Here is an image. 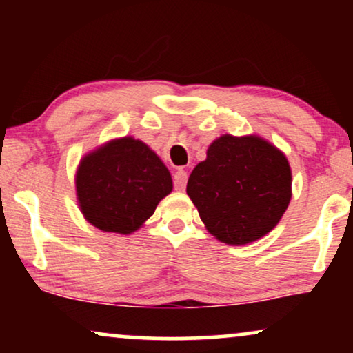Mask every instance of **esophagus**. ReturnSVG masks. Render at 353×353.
Listing matches in <instances>:
<instances>
[{
  "mask_svg": "<svg viewBox=\"0 0 353 353\" xmlns=\"http://www.w3.org/2000/svg\"><path fill=\"white\" fill-rule=\"evenodd\" d=\"M186 183H188V173L183 170V168H178L175 175H173V185H175V190L183 191L186 188Z\"/></svg>",
  "mask_w": 353,
  "mask_h": 353,
  "instance_id": "obj_1",
  "label": "esophagus"
}]
</instances>
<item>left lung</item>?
<instances>
[{
	"label": "left lung",
	"mask_w": 353,
	"mask_h": 353,
	"mask_svg": "<svg viewBox=\"0 0 353 353\" xmlns=\"http://www.w3.org/2000/svg\"><path fill=\"white\" fill-rule=\"evenodd\" d=\"M291 186V165L281 149L259 134H221L191 172L186 192L215 239L244 245L279 223Z\"/></svg>",
	"instance_id": "8db88e82"
}]
</instances>
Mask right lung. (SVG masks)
<instances>
[{"label": "right lung", "mask_w": 353, "mask_h": 353, "mask_svg": "<svg viewBox=\"0 0 353 353\" xmlns=\"http://www.w3.org/2000/svg\"><path fill=\"white\" fill-rule=\"evenodd\" d=\"M173 190L161 157L133 137L109 139L85 154L75 172V192L85 220L101 231L132 234Z\"/></svg>", "instance_id": "add662e5"}]
</instances>
